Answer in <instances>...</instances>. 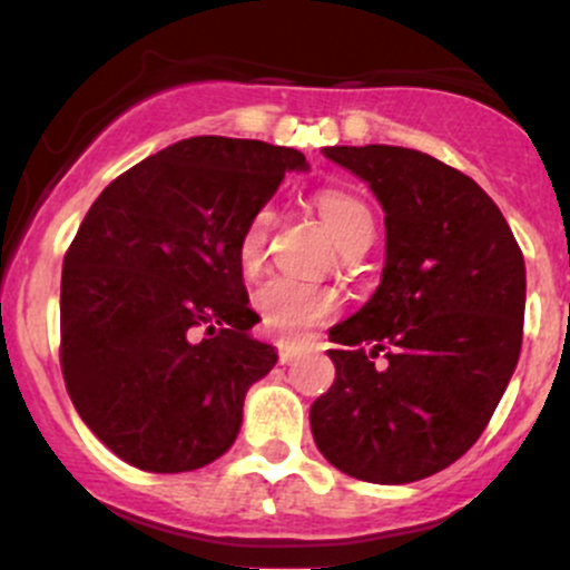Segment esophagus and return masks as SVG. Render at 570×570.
I'll use <instances>...</instances> for the list:
<instances>
[{"label":"esophagus","mask_w":570,"mask_h":570,"mask_svg":"<svg viewBox=\"0 0 570 570\" xmlns=\"http://www.w3.org/2000/svg\"><path fill=\"white\" fill-rule=\"evenodd\" d=\"M299 343H289V340H281L278 343V358H281V364H289L292 358H297L299 356Z\"/></svg>","instance_id":"obj_1"}]
</instances>
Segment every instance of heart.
I'll return each instance as SVG.
<instances>
[{
  "label": "heart",
  "mask_w": 570,
  "mask_h": 570,
  "mask_svg": "<svg viewBox=\"0 0 570 570\" xmlns=\"http://www.w3.org/2000/svg\"><path fill=\"white\" fill-rule=\"evenodd\" d=\"M316 208L322 214L326 230L335 238L337 246L348 244L358 233L372 230V214L362 200L353 198L343 189H322L316 195ZM273 225V208H257L248 219L238 240V263L244 271H254L265 254L267 233ZM254 307L263 316V324L271 326L278 335H299L318 318L335 307V294L322 284L299 281L289 276L267 278L257 292H254Z\"/></svg>",
  "instance_id": "heart-1"
}]
</instances>
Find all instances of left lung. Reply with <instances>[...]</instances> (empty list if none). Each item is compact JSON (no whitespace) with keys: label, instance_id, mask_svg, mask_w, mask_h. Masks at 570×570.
I'll return each instance as SVG.
<instances>
[{"label":"left lung","instance_id":"obj_1","mask_svg":"<svg viewBox=\"0 0 570 570\" xmlns=\"http://www.w3.org/2000/svg\"><path fill=\"white\" fill-rule=\"evenodd\" d=\"M383 208L381 284L330 330L335 383L313 402L316 448L377 485L423 480L466 453L512 381L525 318V259L490 195L426 153L324 147ZM383 344L390 364L375 371Z\"/></svg>","mask_w":570,"mask_h":570}]
</instances>
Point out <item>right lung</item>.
<instances>
[{"mask_svg": "<svg viewBox=\"0 0 570 570\" xmlns=\"http://www.w3.org/2000/svg\"><path fill=\"white\" fill-rule=\"evenodd\" d=\"M303 153L193 136L98 195L63 257L61 367L82 423L141 472L179 474L233 448L244 399L276 367L248 335L238 240Z\"/></svg>", "mask_w": 570, "mask_h": 570, "instance_id": "1", "label": "right lung"}]
</instances>
